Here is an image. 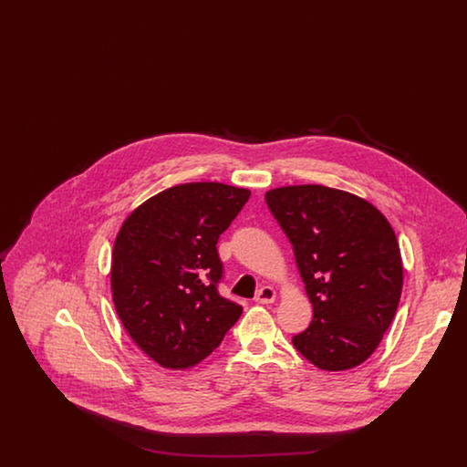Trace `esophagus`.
I'll list each match as a JSON object with an SVG mask.
<instances>
[{"mask_svg": "<svg viewBox=\"0 0 467 467\" xmlns=\"http://www.w3.org/2000/svg\"><path fill=\"white\" fill-rule=\"evenodd\" d=\"M275 297H276V292L273 287H269V285H265V287H261L259 292H257V296H255V303H259V305H269V303H273L275 301Z\"/></svg>", "mask_w": 467, "mask_h": 467, "instance_id": "1", "label": "esophagus"}]
</instances>
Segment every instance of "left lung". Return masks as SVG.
Masks as SVG:
<instances>
[{
	"label": "left lung",
	"instance_id": "obj_1",
	"mask_svg": "<svg viewBox=\"0 0 467 467\" xmlns=\"http://www.w3.org/2000/svg\"><path fill=\"white\" fill-rule=\"evenodd\" d=\"M289 238L313 305L296 350L324 371H345L377 350L400 305L402 263L394 229L377 208L324 185L266 192Z\"/></svg>",
	"mask_w": 467,
	"mask_h": 467
}]
</instances>
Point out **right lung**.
Segmentation results:
<instances>
[{
    "label": "right lung",
    "instance_id": "add662e5",
    "mask_svg": "<svg viewBox=\"0 0 467 467\" xmlns=\"http://www.w3.org/2000/svg\"><path fill=\"white\" fill-rule=\"evenodd\" d=\"M250 191L217 182L182 183L145 201L113 244L111 294L134 343L170 369L210 356L244 308L221 296L217 242Z\"/></svg>",
    "mask_w": 467,
    "mask_h": 467
}]
</instances>
